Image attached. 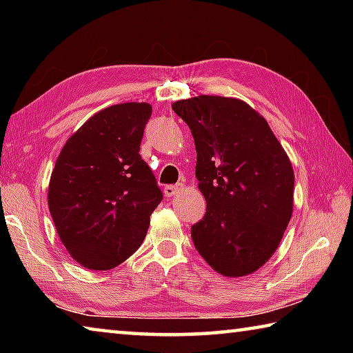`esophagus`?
I'll return each instance as SVG.
<instances>
[{
    "label": "esophagus",
    "mask_w": 353,
    "mask_h": 353,
    "mask_svg": "<svg viewBox=\"0 0 353 353\" xmlns=\"http://www.w3.org/2000/svg\"><path fill=\"white\" fill-rule=\"evenodd\" d=\"M179 190H181V185H166L163 188V193L166 198H172V196L179 193Z\"/></svg>",
    "instance_id": "esophagus-1"
}]
</instances>
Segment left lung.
<instances>
[{
	"mask_svg": "<svg viewBox=\"0 0 353 353\" xmlns=\"http://www.w3.org/2000/svg\"><path fill=\"white\" fill-rule=\"evenodd\" d=\"M194 139L196 179L207 212L191 227L194 248L225 277L255 272L276 252L292 214L294 172L259 112L236 98L176 101Z\"/></svg>",
	"mask_w": 353,
	"mask_h": 353,
	"instance_id": "left-lung-1",
	"label": "left lung"
}]
</instances>
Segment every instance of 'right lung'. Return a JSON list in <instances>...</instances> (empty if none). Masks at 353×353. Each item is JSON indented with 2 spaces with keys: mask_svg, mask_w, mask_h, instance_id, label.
I'll use <instances>...</instances> for the list:
<instances>
[{
  "mask_svg": "<svg viewBox=\"0 0 353 353\" xmlns=\"http://www.w3.org/2000/svg\"><path fill=\"white\" fill-rule=\"evenodd\" d=\"M152 107L110 105L70 137L56 160L48 205L59 238L87 270L107 271L145 240L163 199L140 145Z\"/></svg>",
  "mask_w": 353,
  "mask_h": 353,
  "instance_id": "add662e5",
  "label": "right lung"
}]
</instances>
